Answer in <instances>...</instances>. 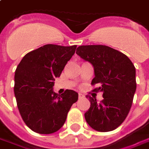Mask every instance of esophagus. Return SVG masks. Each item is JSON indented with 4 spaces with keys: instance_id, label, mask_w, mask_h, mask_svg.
Segmentation results:
<instances>
[{
    "instance_id": "34e87169",
    "label": "esophagus",
    "mask_w": 149,
    "mask_h": 149,
    "mask_svg": "<svg viewBox=\"0 0 149 149\" xmlns=\"http://www.w3.org/2000/svg\"><path fill=\"white\" fill-rule=\"evenodd\" d=\"M79 95V99H82V98H84V95L83 94H81V93H79V95Z\"/></svg>"
}]
</instances>
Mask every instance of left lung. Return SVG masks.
<instances>
[{
	"label": "left lung",
	"mask_w": 149,
	"mask_h": 149,
	"mask_svg": "<svg viewBox=\"0 0 149 149\" xmlns=\"http://www.w3.org/2000/svg\"><path fill=\"white\" fill-rule=\"evenodd\" d=\"M77 54L93 65L98 84L94 91H102L103 100L98 102L89 95L91 106L84 114L86 122L95 130L109 132L124 122L136 91V69L130 59L118 50L103 45L80 46Z\"/></svg>",
	"instance_id": "1"
}]
</instances>
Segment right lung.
Masks as SVG:
<instances>
[{"label":"right lung","mask_w":149,"mask_h":149,"mask_svg":"<svg viewBox=\"0 0 149 149\" xmlns=\"http://www.w3.org/2000/svg\"><path fill=\"white\" fill-rule=\"evenodd\" d=\"M77 46L47 44L27 53L15 72L14 93L19 114L25 124L35 133L50 134L65 122L78 93L65 90L61 95L53 91Z\"/></svg>","instance_id":"1"}]
</instances>
